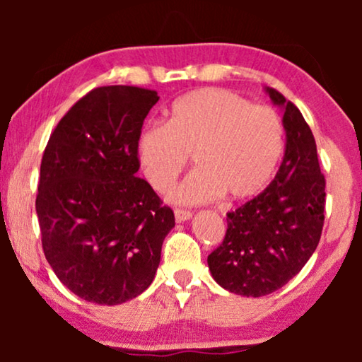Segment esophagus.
<instances>
[{
  "mask_svg": "<svg viewBox=\"0 0 362 362\" xmlns=\"http://www.w3.org/2000/svg\"><path fill=\"white\" fill-rule=\"evenodd\" d=\"M175 217L177 222H185V221H189L192 217V212L191 211H186V209H180V207H176L175 209Z\"/></svg>",
  "mask_w": 362,
  "mask_h": 362,
  "instance_id": "esophagus-1",
  "label": "esophagus"
}]
</instances>
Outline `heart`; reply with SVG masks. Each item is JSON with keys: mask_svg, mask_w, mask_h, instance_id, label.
<instances>
[{"mask_svg": "<svg viewBox=\"0 0 362 362\" xmlns=\"http://www.w3.org/2000/svg\"><path fill=\"white\" fill-rule=\"evenodd\" d=\"M284 146V122L274 108L209 87L177 98L166 123L143 128L138 160L153 189L166 192L192 156L197 170L171 192L175 202L199 204L221 194L242 201L265 189Z\"/></svg>", "mask_w": 362, "mask_h": 362, "instance_id": "1", "label": "heart"}]
</instances>
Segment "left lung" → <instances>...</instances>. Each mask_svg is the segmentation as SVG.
I'll use <instances>...</instances> for the list:
<instances>
[{"mask_svg":"<svg viewBox=\"0 0 362 362\" xmlns=\"http://www.w3.org/2000/svg\"><path fill=\"white\" fill-rule=\"evenodd\" d=\"M267 92L285 110L284 161L259 196L227 214L224 240L207 257L222 288L254 298L274 293L303 269L318 247L326 206V180L308 123L279 90Z\"/></svg>","mask_w":362,"mask_h":362,"instance_id":"1","label":"left lung"}]
</instances>
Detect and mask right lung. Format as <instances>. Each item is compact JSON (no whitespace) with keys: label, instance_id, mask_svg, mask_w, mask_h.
Wrapping results in <instances>:
<instances>
[{"label":"right lung","instance_id":"add662e5","mask_svg":"<svg viewBox=\"0 0 362 362\" xmlns=\"http://www.w3.org/2000/svg\"><path fill=\"white\" fill-rule=\"evenodd\" d=\"M150 88L105 86L86 93L61 118L41 161L36 212L42 250L72 293L118 305L155 279L175 214L140 170L138 136Z\"/></svg>","mask_w":362,"mask_h":362}]
</instances>
